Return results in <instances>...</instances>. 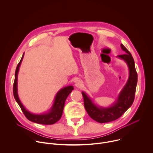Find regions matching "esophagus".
I'll return each instance as SVG.
<instances>
[{
    "instance_id": "34e87169",
    "label": "esophagus",
    "mask_w": 153,
    "mask_h": 153,
    "mask_svg": "<svg viewBox=\"0 0 153 153\" xmlns=\"http://www.w3.org/2000/svg\"><path fill=\"white\" fill-rule=\"evenodd\" d=\"M74 85L77 87V88H80L82 85V82L80 80H76L74 82Z\"/></svg>"
}]
</instances>
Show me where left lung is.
Masks as SVG:
<instances>
[{"mask_svg": "<svg viewBox=\"0 0 153 153\" xmlns=\"http://www.w3.org/2000/svg\"><path fill=\"white\" fill-rule=\"evenodd\" d=\"M120 47L125 54L117 57L124 60L127 64L129 77L113 104L109 107L99 106L96 105L85 92H82L86 112L93 120L100 123L112 122L119 118L132 105L134 100L137 83V74L134 61L131 54L122 43Z\"/></svg>", "mask_w": 153, "mask_h": 153, "instance_id": "obj_1", "label": "left lung"}]
</instances>
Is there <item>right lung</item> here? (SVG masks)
<instances>
[{
  "mask_svg": "<svg viewBox=\"0 0 153 153\" xmlns=\"http://www.w3.org/2000/svg\"><path fill=\"white\" fill-rule=\"evenodd\" d=\"M24 56V53L20 61L18 63L16 72H15V78L13 85V94L16 101L20 107L22 111L25 114V117L30 121L43 125H52L56 123L62 117L63 108L65 105V102L66 100L68 95L74 90L73 86H65L64 88L60 89L56 94L54 103L50 109L49 111L47 113L42 114H33L28 111L24 107L23 104L20 102L18 93H17V75L19 71V68L20 64L22 61Z\"/></svg>",
  "mask_w": 153,
  "mask_h": 153,
  "instance_id": "obj_1",
  "label": "right lung"
}]
</instances>
